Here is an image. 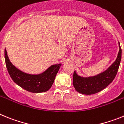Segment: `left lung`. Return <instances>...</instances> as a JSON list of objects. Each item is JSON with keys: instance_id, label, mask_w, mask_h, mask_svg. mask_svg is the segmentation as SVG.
<instances>
[{"instance_id": "1", "label": "left lung", "mask_w": 124, "mask_h": 124, "mask_svg": "<svg viewBox=\"0 0 124 124\" xmlns=\"http://www.w3.org/2000/svg\"><path fill=\"white\" fill-rule=\"evenodd\" d=\"M119 51L116 61L102 73L86 78L78 75L74 71L73 82L76 91L83 94H93L105 89L112 82L117 73L121 61L122 50L119 42Z\"/></svg>"}]
</instances>
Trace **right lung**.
Masks as SVG:
<instances>
[{
    "instance_id": "obj_1",
    "label": "right lung",
    "mask_w": 124,
    "mask_h": 124,
    "mask_svg": "<svg viewBox=\"0 0 124 124\" xmlns=\"http://www.w3.org/2000/svg\"><path fill=\"white\" fill-rule=\"evenodd\" d=\"M5 60L7 71L13 81L25 90L34 93H44L51 88L61 65V63L53 64L42 73L31 74L15 67L10 61L5 48Z\"/></svg>"
}]
</instances>
